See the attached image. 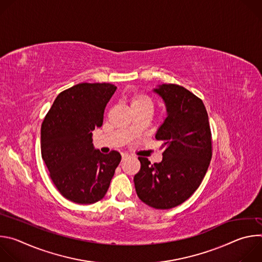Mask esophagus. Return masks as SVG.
<instances>
[{
  "label": "esophagus",
  "mask_w": 262,
  "mask_h": 262,
  "mask_svg": "<svg viewBox=\"0 0 262 262\" xmlns=\"http://www.w3.org/2000/svg\"><path fill=\"white\" fill-rule=\"evenodd\" d=\"M121 157H122V161H124V160H125V159H127L129 156H128V154L123 152V154H121Z\"/></svg>",
  "instance_id": "obj_1"
}]
</instances>
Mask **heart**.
<instances>
[{"mask_svg": "<svg viewBox=\"0 0 262 262\" xmlns=\"http://www.w3.org/2000/svg\"><path fill=\"white\" fill-rule=\"evenodd\" d=\"M130 107H144V108H149L151 110L155 106V101L154 99L148 96L144 93H135L130 96Z\"/></svg>", "mask_w": 262, "mask_h": 262, "instance_id": "b5f03b06", "label": "heart"}]
</instances>
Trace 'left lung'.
I'll return each instance as SVG.
<instances>
[{"instance_id":"1","label":"left lung","mask_w":262,"mask_h":262,"mask_svg":"<svg viewBox=\"0 0 262 262\" xmlns=\"http://www.w3.org/2000/svg\"><path fill=\"white\" fill-rule=\"evenodd\" d=\"M167 108V117L156 139L163 141V160L150 164L139 157L140 171L134 182L138 197L157 209L183 203L199 188L211 156V132L203 101L179 85L163 84L154 89Z\"/></svg>"}]
</instances>
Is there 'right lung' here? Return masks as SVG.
Masks as SVG:
<instances>
[{
    "mask_svg": "<svg viewBox=\"0 0 262 262\" xmlns=\"http://www.w3.org/2000/svg\"><path fill=\"white\" fill-rule=\"evenodd\" d=\"M117 87L82 83L61 92L41 125V157L58 191L79 204L101 200L121 156L101 154L92 132L103 122L104 108Z\"/></svg>",
    "mask_w": 262,
    "mask_h": 262,
    "instance_id": "obj_1",
    "label": "right lung"
}]
</instances>
